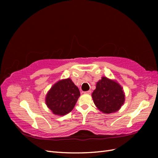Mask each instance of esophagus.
Returning a JSON list of instances; mask_svg holds the SVG:
<instances>
[{
    "mask_svg": "<svg viewBox=\"0 0 158 158\" xmlns=\"http://www.w3.org/2000/svg\"><path fill=\"white\" fill-rule=\"evenodd\" d=\"M91 90H89V91H87V92H84V94H91Z\"/></svg>",
    "mask_w": 158,
    "mask_h": 158,
    "instance_id": "obj_1",
    "label": "esophagus"
}]
</instances>
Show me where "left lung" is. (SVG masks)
I'll use <instances>...</instances> for the list:
<instances>
[{
	"instance_id": "left-lung-1",
	"label": "left lung",
	"mask_w": 158,
	"mask_h": 158,
	"mask_svg": "<svg viewBox=\"0 0 158 158\" xmlns=\"http://www.w3.org/2000/svg\"><path fill=\"white\" fill-rule=\"evenodd\" d=\"M92 97L95 106L106 114L118 111L125 100V92L121 85L107 77H102L97 82Z\"/></svg>"
}]
</instances>
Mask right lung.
<instances>
[{"label":"right lung","instance_id":"right-lung-1","mask_svg":"<svg viewBox=\"0 0 158 158\" xmlns=\"http://www.w3.org/2000/svg\"><path fill=\"white\" fill-rule=\"evenodd\" d=\"M80 95L79 89L72 80L64 79L51 87L46 95L45 103L52 113L63 116L73 109Z\"/></svg>","mask_w":158,"mask_h":158}]
</instances>
